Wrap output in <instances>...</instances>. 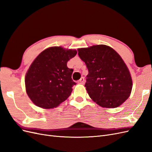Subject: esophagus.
I'll use <instances>...</instances> for the list:
<instances>
[{
	"label": "esophagus",
	"mask_w": 152,
	"mask_h": 152,
	"mask_svg": "<svg viewBox=\"0 0 152 152\" xmlns=\"http://www.w3.org/2000/svg\"><path fill=\"white\" fill-rule=\"evenodd\" d=\"M85 82V80H84V77H82L81 79L78 81V83L80 84H84Z\"/></svg>",
	"instance_id": "esophagus-1"
}]
</instances>
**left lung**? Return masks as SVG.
Instances as JSON below:
<instances>
[{
    "label": "left lung",
    "mask_w": 152,
    "mask_h": 152,
    "mask_svg": "<svg viewBox=\"0 0 152 152\" xmlns=\"http://www.w3.org/2000/svg\"><path fill=\"white\" fill-rule=\"evenodd\" d=\"M89 73L85 87L89 97L103 108H113L129 97L132 81L129 70L115 50L106 45L78 49Z\"/></svg>",
    "instance_id": "1"
}]
</instances>
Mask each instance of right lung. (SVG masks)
Segmentation results:
<instances>
[{
    "instance_id": "add662e5",
    "label": "right lung",
    "mask_w": 152,
    "mask_h": 152,
    "mask_svg": "<svg viewBox=\"0 0 152 152\" xmlns=\"http://www.w3.org/2000/svg\"><path fill=\"white\" fill-rule=\"evenodd\" d=\"M77 53L76 50L51 47L35 59L25 82L26 93L35 105L45 109L56 108L70 96L76 83L67 62Z\"/></svg>"
}]
</instances>
